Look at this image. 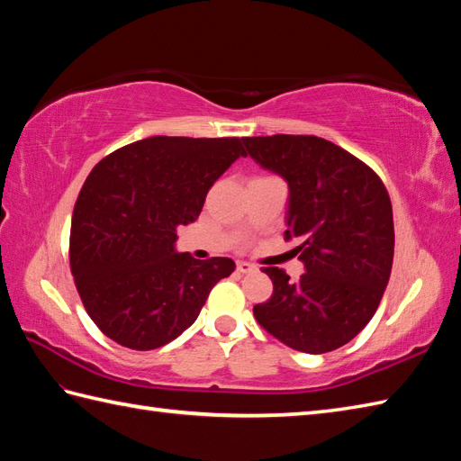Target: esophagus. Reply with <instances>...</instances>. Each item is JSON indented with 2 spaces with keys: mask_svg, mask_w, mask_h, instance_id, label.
I'll return each instance as SVG.
<instances>
[{
  "mask_svg": "<svg viewBox=\"0 0 461 461\" xmlns=\"http://www.w3.org/2000/svg\"><path fill=\"white\" fill-rule=\"evenodd\" d=\"M238 271L240 273H253V271H256V266H251V263H248V261H240Z\"/></svg>",
  "mask_w": 461,
  "mask_h": 461,
  "instance_id": "34e87169",
  "label": "esophagus"
}]
</instances>
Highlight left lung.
<instances>
[{"label":"left lung","mask_w":461,"mask_h":461,"mask_svg":"<svg viewBox=\"0 0 461 461\" xmlns=\"http://www.w3.org/2000/svg\"><path fill=\"white\" fill-rule=\"evenodd\" d=\"M261 168L289 185L285 240L305 273L291 281L263 267L273 295L253 307L259 325L287 347L322 355L355 339L375 315L394 258L384 184L365 162L319 136L241 139Z\"/></svg>","instance_id":"1"}]
</instances>
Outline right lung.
Listing matches in <instances>:
<instances>
[{
  "label": "right lung",
  "mask_w": 461,
  "mask_h": 461,
  "mask_svg": "<svg viewBox=\"0 0 461 461\" xmlns=\"http://www.w3.org/2000/svg\"><path fill=\"white\" fill-rule=\"evenodd\" d=\"M240 156V139L150 136L91 170L73 210L68 259L83 305L106 337L134 350L168 345L231 276L230 258L200 261L174 243Z\"/></svg>",
  "instance_id": "right-lung-1"
}]
</instances>
